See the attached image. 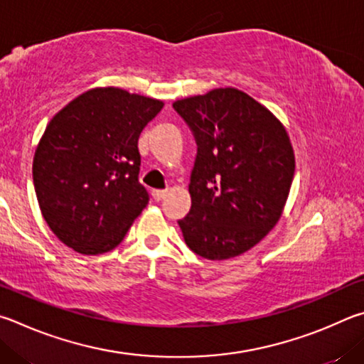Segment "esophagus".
<instances>
[{
  "mask_svg": "<svg viewBox=\"0 0 364 364\" xmlns=\"http://www.w3.org/2000/svg\"><path fill=\"white\" fill-rule=\"evenodd\" d=\"M166 195H168V190H153V192H151V196L156 201H161Z\"/></svg>",
  "mask_w": 364,
  "mask_h": 364,
  "instance_id": "1",
  "label": "esophagus"
}]
</instances>
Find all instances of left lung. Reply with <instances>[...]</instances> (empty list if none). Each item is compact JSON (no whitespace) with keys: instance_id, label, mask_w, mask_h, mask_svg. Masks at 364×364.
I'll return each mask as SVG.
<instances>
[{"instance_id":"obj_1","label":"left lung","mask_w":364,"mask_h":364,"mask_svg":"<svg viewBox=\"0 0 364 364\" xmlns=\"http://www.w3.org/2000/svg\"><path fill=\"white\" fill-rule=\"evenodd\" d=\"M198 145L192 208L178 220L187 246L209 260L251 250L282 218L294 177V150L275 114L235 87L172 104Z\"/></svg>"}]
</instances>
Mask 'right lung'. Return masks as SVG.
I'll return each instance as SVG.
<instances>
[{
  "label": "right lung",
  "instance_id": "right-lung-1",
  "mask_svg": "<svg viewBox=\"0 0 364 364\" xmlns=\"http://www.w3.org/2000/svg\"><path fill=\"white\" fill-rule=\"evenodd\" d=\"M163 102L119 87L78 95L49 121L33 158L44 220L63 245L95 256L117 247L149 205L139 136Z\"/></svg>",
  "mask_w": 364,
  "mask_h": 364
}]
</instances>
